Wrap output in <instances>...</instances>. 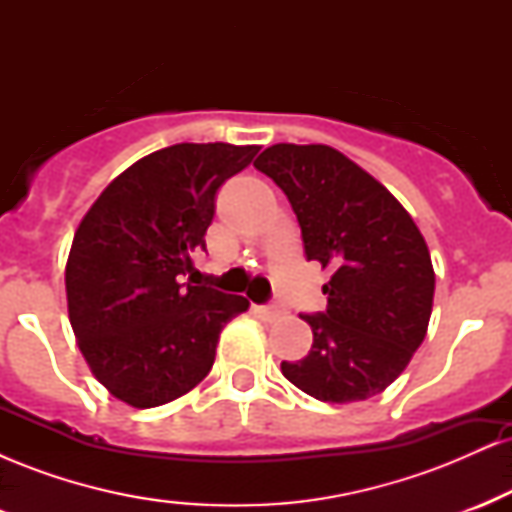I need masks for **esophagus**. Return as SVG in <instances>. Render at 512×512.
<instances>
[{"label": "esophagus", "instance_id": "34e87169", "mask_svg": "<svg viewBox=\"0 0 512 512\" xmlns=\"http://www.w3.org/2000/svg\"><path fill=\"white\" fill-rule=\"evenodd\" d=\"M257 313H260L262 320L274 322V320H279L281 315H284V310H281L279 305H262V308H257Z\"/></svg>", "mask_w": 512, "mask_h": 512}]
</instances>
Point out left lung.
I'll use <instances>...</instances> for the list:
<instances>
[{"instance_id":"1","label":"left lung","mask_w":512,"mask_h":512,"mask_svg":"<svg viewBox=\"0 0 512 512\" xmlns=\"http://www.w3.org/2000/svg\"><path fill=\"white\" fill-rule=\"evenodd\" d=\"M255 168L289 197L308 260L330 269L327 310L301 315L313 346L281 373L305 395L346 404L380 395L424 342L431 320V252L407 209L337 149L274 144Z\"/></svg>"}]
</instances>
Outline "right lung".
Instances as JSON below:
<instances>
[{"label":"right lung","mask_w":512,"mask_h":512,"mask_svg":"<svg viewBox=\"0 0 512 512\" xmlns=\"http://www.w3.org/2000/svg\"><path fill=\"white\" fill-rule=\"evenodd\" d=\"M260 146L175 144L139 158L86 211L69 250L67 305L98 383L129 407L173 402L214 366L248 298L180 284L204 250L216 192Z\"/></svg>","instance_id":"right-lung-1"}]
</instances>
